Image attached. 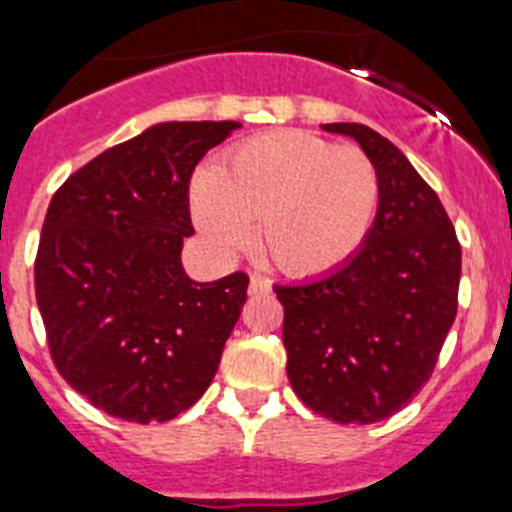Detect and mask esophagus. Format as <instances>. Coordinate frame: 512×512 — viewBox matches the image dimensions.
Listing matches in <instances>:
<instances>
[{
	"label": "esophagus",
	"mask_w": 512,
	"mask_h": 512,
	"mask_svg": "<svg viewBox=\"0 0 512 512\" xmlns=\"http://www.w3.org/2000/svg\"><path fill=\"white\" fill-rule=\"evenodd\" d=\"M248 292H251V295H266V292H271V282L266 277H261V274H251Z\"/></svg>",
	"instance_id": "esophagus-1"
}]
</instances>
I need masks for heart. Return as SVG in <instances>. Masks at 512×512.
Instances as JSON below:
<instances>
[{
	"label": "heart",
	"mask_w": 512,
	"mask_h": 512,
	"mask_svg": "<svg viewBox=\"0 0 512 512\" xmlns=\"http://www.w3.org/2000/svg\"><path fill=\"white\" fill-rule=\"evenodd\" d=\"M382 202L374 161L305 130L251 138L200 171L194 223L220 253H233L256 225V246L289 277L341 269L364 248Z\"/></svg>",
	"instance_id": "1"
}]
</instances>
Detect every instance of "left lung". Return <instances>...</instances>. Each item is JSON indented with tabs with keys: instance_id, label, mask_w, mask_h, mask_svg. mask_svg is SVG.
Wrapping results in <instances>:
<instances>
[{
	"instance_id": "1",
	"label": "left lung",
	"mask_w": 512,
	"mask_h": 512,
	"mask_svg": "<svg viewBox=\"0 0 512 512\" xmlns=\"http://www.w3.org/2000/svg\"><path fill=\"white\" fill-rule=\"evenodd\" d=\"M323 130L359 140L377 166V223L341 269L274 292L295 395L323 418L366 425L405 408L431 379L459 307L461 246L400 148L359 122Z\"/></svg>"
}]
</instances>
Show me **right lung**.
<instances>
[{
	"mask_svg": "<svg viewBox=\"0 0 512 512\" xmlns=\"http://www.w3.org/2000/svg\"><path fill=\"white\" fill-rule=\"evenodd\" d=\"M238 122H161L107 148L53 194L35 300L58 374L94 408L164 423L205 395L248 274L192 282L189 179Z\"/></svg>",
	"mask_w": 512,
	"mask_h": 512,
	"instance_id": "add662e5",
	"label": "right lung"
}]
</instances>
